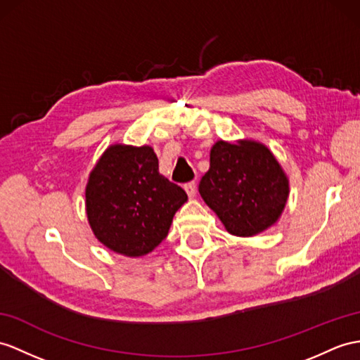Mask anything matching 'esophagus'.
<instances>
[{
    "label": "esophagus",
    "mask_w": 360,
    "mask_h": 360,
    "mask_svg": "<svg viewBox=\"0 0 360 360\" xmlns=\"http://www.w3.org/2000/svg\"><path fill=\"white\" fill-rule=\"evenodd\" d=\"M185 191H186L189 198H194L197 194V185L194 181H191V183H188V185H185Z\"/></svg>",
    "instance_id": "34e87169"
}]
</instances>
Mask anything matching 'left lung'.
Masks as SVG:
<instances>
[{
  "instance_id": "obj_1",
  "label": "left lung",
  "mask_w": 360,
  "mask_h": 360,
  "mask_svg": "<svg viewBox=\"0 0 360 360\" xmlns=\"http://www.w3.org/2000/svg\"><path fill=\"white\" fill-rule=\"evenodd\" d=\"M198 192L235 236H255L281 218L290 183L269 148L253 139L217 140Z\"/></svg>"
}]
</instances>
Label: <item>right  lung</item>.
Returning <instances> with one entry per match:
<instances>
[{
	"label": "right lung",
	"mask_w": 360,
	"mask_h": 360,
	"mask_svg": "<svg viewBox=\"0 0 360 360\" xmlns=\"http://www.w3.org/2000/svg\"><path fill=\"white\" fill-rule=\"evenodd\" d=\"M186 201V192L159 172L150 145H110L85 186L86 220L94 236L128 258L145 257L159 246Z\"/></svg>",
	"instance_id": "1"
}]
</instances>
